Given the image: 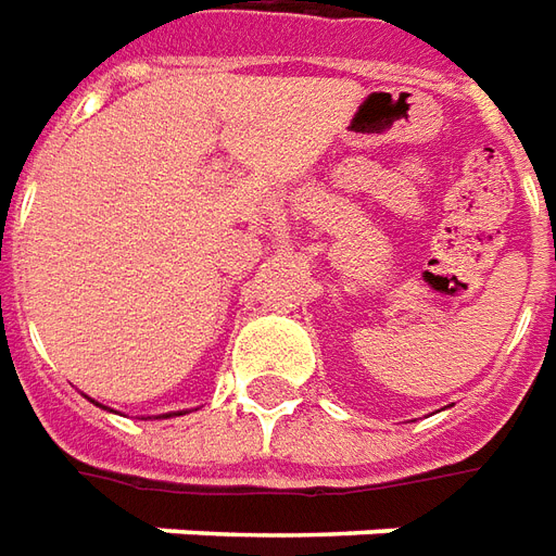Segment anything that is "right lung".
Here are the masks:
<instances>
[{
	"instance_id": "right-lung-1",
	"label": "right lung",
	"mask_w": 556,
	"mask_h": 556,
	"mask_svg": "<svg viewBox=\"0 0 556 556\" xmlns=\"http://www.w3.org/2000/svg\"><path fill=\"white\" fill-rule=\"evenodd\" d=\"M88 400H91V396H88ZM91 403H94V400H91ZM94 406H100V403H94ZM100 408H106V406H100ZM109 412H112V408H109ZM177 415H184V412H177ZM162 417H172V415H162Z\"/></svg>"
}]
</instances>
